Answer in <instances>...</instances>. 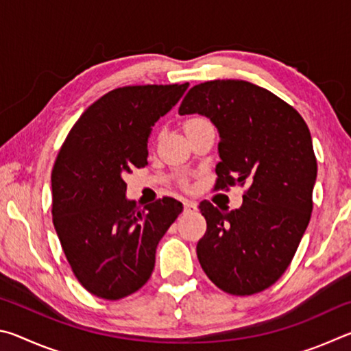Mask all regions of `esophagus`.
<instances>
[{
  "mask_svg": "<svg viewBox=\"0 0 351 351\" xmlns=\"http://www.w3.org/2000/svg\"><path fill=\"white\" fill-rule=\"evenodd\" d=\"M184 210H197V203H195V201H184Z\"/></svg>",
  "mask_w": 351,
  "mask_h": 351,
  "instance_id": "1",
  "label": "esophagus"
}]
</instances>
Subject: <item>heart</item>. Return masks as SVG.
Wrapping results in <instances>:
<instances>
[{
  "label": "heart",
  "mask_w": 351,
  "mask_h": 351,
  "mask_svg": "<svg viewBox=\"0 0 351 351\" xmlns=\"http://www.w3.org/2000/svg\"><path fill=\"white\" fill-rule=\"evenodd\" d=\"M203 121H206V119H201V117L189 119V121L186 122V127H189V125H193V123H198V122H203Z\"/></svg>",
  "instance_id": "1"
}]
</instances>
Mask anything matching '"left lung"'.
<instances>
[{"mask_svg":"<svg viewBox=\"0 0 351 351\" xmlns=\"http://www.w3.org/2000/svg\"><path fill=\"white\" fill-rule=\"evenodd\" d=\"M195 112L219 133L215 189L249 184L240 209L201 201L199 265L224 293H260L287 271L310 223L317 176L310 130L293 106L245 80L190 88L180 114Z\"/></svg>","mask_w":351,"mask_h":351,"instance_id":"8db88e82","label":"left lung"}]
</instances>
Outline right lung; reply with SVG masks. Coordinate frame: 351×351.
Returning a JSON list of instances; mask_svg holds the SVG:
<instances>
[{
	"mask_svg": "<svg viewBox=\"0 0 351 351\" xmlns=\"http://www.w3.org/2000/svg\"><path fill=\"white\" fill-rule=\"evenodd\" d=\"M182 85L123 86L79 117L52 169V221L77 280L119 300L144 287L159 240L182 212L175 198L144 209L125 197L123 176L145 167L152 127L173 108Z\"/></svg>",
	"mask_w": 351,
	"mask_h": 351,
	"instance_id": "right-lung-1",
	"label": "right lung"
}]
</instances>
